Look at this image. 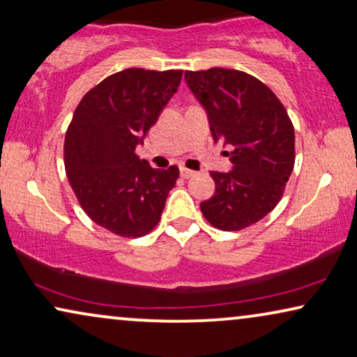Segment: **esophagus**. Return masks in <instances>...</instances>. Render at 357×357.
<instances>
[{"mask_svg":"<svg viewBox=\"0 0 357 357\" xmlns=\"http://www.w3.org/2000/svg\"><path fill=\"white\" fill-rule=\"evenodd\" d=\"M179 173H181V176H183V178H192L195 174V172H192V169H188L184 167L179 168Z\"/></svg>","mask_w":357,"mask_h":357,"instance_id":"34e87169","label":"esophagus"}]
</instances>
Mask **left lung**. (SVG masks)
Returning <instances> with one entry per match:
<instances>
[{"label":"left lung","instance_id":"left-lung-1","mask_svg":"<svg viewBox=\"0 0 357 357\" xmlns=\"http://www.w3.org/2000/svg\"><path fill=\"white\" fill-rule=\"evenodd\" d=\"M184 79L233 163L227 173H210L215 194L200 210L218 229L248 228L277 207L293 173V124L277 95L249 74L212 68L185 71Z\"/></svg>","mask_w":357,"mask_h":357}]
</instances>
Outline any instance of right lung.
<instances>
[{
    "mask_svg": "<svg viewBox=\"0 0 357 357\" xmlns=\"http://www.w3.org/2000/svg\"><path fill=\"white\" fill-rule=\"evenodd\" d=\"M183 71L130 68L102 80L80 100L64 139V167L80 207L124 238L157 227L178 167L155 169L135 147L178 92Z\"/></svg>",
    "mask_w": 357,
    "mask_h": 357,
    "instance_id": "right-lung-1",
    "label": "right lung"
}]
</instances>
